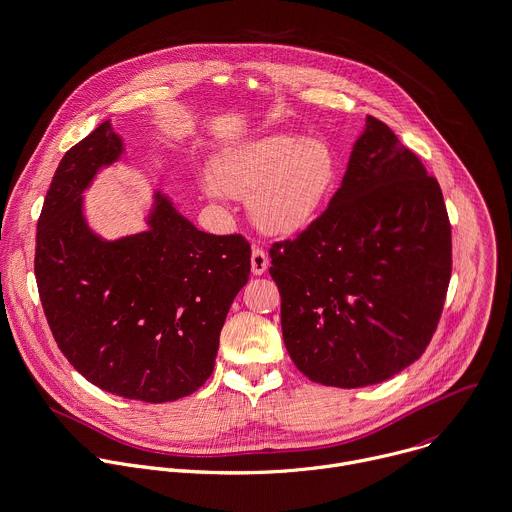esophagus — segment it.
<instances>
[{
	"label": "esophagus",
	"mask_w": 512,
	"mask_h": 512,
	"mask_svg": "<svg viewBox=\"0 0 512 512\" xmlns=\"http://www.w3.org/2000/svg\"><path fill=\"white\" fill-rule=\"evenodd\" d=\"M269 267V257L265 255V251L261 247H253L251 253V271L253 275H263Z\"/></svg>",
	"instance_id": "34e87169"
}]
</instances>
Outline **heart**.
<instances>
[{"mask_svg":"<svg viewBox=\"0 0 512 512\" xmlns=\"http://www.w3.org/2000/svg\"><path fill=\"white\" fill-rule=\"evenodd\" d=\"M337 177L339 163L327 141L267 135L219 153L203 187L211 199L225 193L247 201L261 233L289 237L319 219Z\"/></svg>","mask_w":512,"mask_h":512,"instance_id":"obj_1","label":"heart"}]
</instances>
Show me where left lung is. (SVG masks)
Listing matches in <instances>:
<instances>
[{
  "label": "left lung",
  "instance_id": "8db88e82",
  "mask_svg": "<svg viewBox=\"0 0 512 512\" xmlns=\"http://www.w3.org/2000/svg\"><path fill=\"white\" fill-rule=\"evenodd\" d=\"M289 357L313 383H383L427 349L451 281V225L437 179L367 115L327 211L273 243Z\"/></svg>",
  "mask_w": 512,
  "mask_h": 512
}]
</instances>
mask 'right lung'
<instances>
[{
    "instance_id": "obj_1",
    "label": "right lung",
    "mask_w": 512,
    "mask_h": 512,
    "mask_svg": "<svg viewBox=\"0 0 512 512\" xmlns=\"http://www.w3.org/2000/svg\"><path fill=\"white\" fill-rule=\"evenodd\" d=\"M123 155L109 119L63 155L37 221L35 279L75 371L111 395L167 403L211 377L251 247L241 235L199 231L163 191H153L143 231L101 237L83 193Z\"/></svg>"
}]
</instances>
